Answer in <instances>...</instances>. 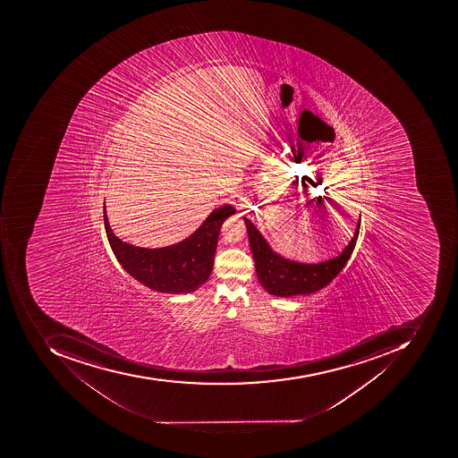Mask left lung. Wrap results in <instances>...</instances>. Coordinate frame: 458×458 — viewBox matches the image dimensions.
<instances>
[{"label":"left lung","instance_id":"left-lung-1","mask_svg":"<svg viewBox=\"0 0 458 458\" xmlns=\"http://www.w3.org/2000/svg\"><path fill=\"white\" fill-rule=\"evenodd\" d=\"M243 220L248 228L249 245L259 281L269 294L278 297L304 296L327 286L350 260L360 228L359 218L352 240L338 256L322 263L307 264L289 260L272 250L256 225L249 218L243 217Z\"/></svg>","mask_w":458,"mask_h":458}]
</instances>
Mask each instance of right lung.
<instances>
[{"label": "right lung", "instance_id": "1", "mask_svg": "<svg viewBox=\"0 0 458 458\" xmlns=\"http://www.w3.org/2000/svg\"><path fill=\"white\" fill-rule=\"evenodd\" d=\"M103 210L106 233L113 253L131 278L161 293H191L210 276L223 223L235 213L231 205L213 210L189 238L165 248L129 245L115 236Z\"/></svg>", "mask_w": 458, "mask_h": 458}]
</instances>
